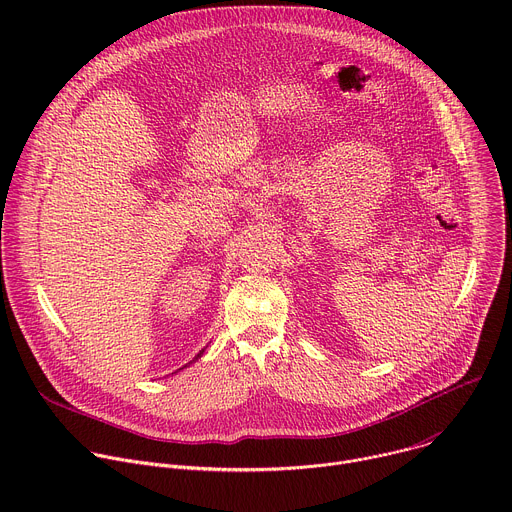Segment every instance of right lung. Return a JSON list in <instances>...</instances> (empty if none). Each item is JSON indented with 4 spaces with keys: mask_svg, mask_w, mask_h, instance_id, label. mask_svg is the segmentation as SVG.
I'll return each mask as SVG.
<instances>
[{
    "mask_svg": "<svg viewBox=\"0 0 512 512\" xmlns=\"http://www.w3.org/2000/svg\"><path fill=\"white\" fill-rule=\"evenodd\" d=\"M202 352H204V348H202V350H200V352L196 354V358H200V356H202ZM196 358H194V360H196ZM188 364H190V362H188ZM188 364H184V367H182V369H186V367H188ZM182 369H178V371H182ZM178 371H176V373H178Z\"/></svg>",
    "mask_w": 512,
    "mask_h": 512,
    "instance_id": "add662e5",
    "label": "right lung"
}]
</instances>
